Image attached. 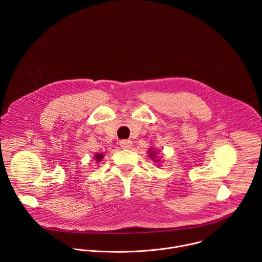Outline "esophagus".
Wrapping results in <instances>:
<instances>
[{"label": "esophagus", "mask_w": 262, "mask_h": 262, "mask_svg": "<svg viewBox=\"0 0 262 262\" xmlns=\"http://www.w3.org/2000/svg\"><path fill=\"white\" fill-rule=\"evenodd\" d=\"M120 146L123 148V149H127V148H130L132 146V141L130 140H122L120 141Z\"/></svg>", "instance_id": "34e87169"}]
</instances>
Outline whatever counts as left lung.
I'll return each instance as SVG.
<instances>
[{
	"mask_svg": "<svg viewBox=\"0 0 262 262\" xmlns=\"http://www.w3.org/2000/svg\"><path fill=\"white\" fill-rule=\"evenodd\" d=\"M149 156H150V157H151L152 159H155V154H152V152H151V154H150V155H149Z\"/></svg>",
	"mask_w": 262,
	"mask_h": 262,
	"instance_id": "1",
	"label": "left lung"
}]
</instances>
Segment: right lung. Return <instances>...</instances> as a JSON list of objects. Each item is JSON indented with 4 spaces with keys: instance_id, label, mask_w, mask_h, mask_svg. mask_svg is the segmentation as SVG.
Returning <instances> with one entry per match:
<instances>
[{
    "instance_id": "1",
    "label": "right lung",
    "mask_w": 262,
    "mask_h": 262,
    "mask_svg": "<svg viewBox=\"0 0 262 262\" xmlns=\"http://www.w3.org/2000/svg\"><path fill=\"white\" fill-rule=\"evenodd\" d=\"M102 157H103V156L99 154V155H96V156H95V159H96V161H100V160L102 159Z\"/></svg>"
}]
</instances>
